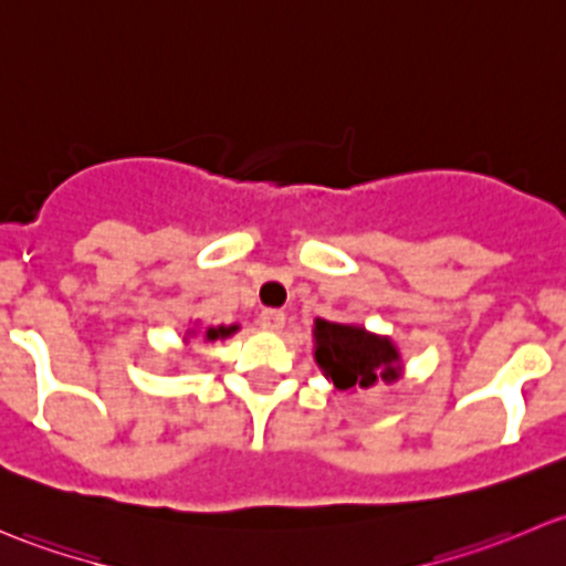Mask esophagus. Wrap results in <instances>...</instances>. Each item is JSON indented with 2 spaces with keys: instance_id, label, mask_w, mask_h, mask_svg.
Segmentation results:
<instances>
[{
  "instance_id": "1",
  "label": "esophagus",
  "mask_w": 566,
  "mask_h": 566,
  "mask_svg": "<svg viewBox=\"0 0 566 566\" xmlns=\"http://www.w3.org/2000/svg\"><path fill=\"white\" fill-rule=\"evenodd\" d=\"M284 323H287V317H284V312L279 310H265L260 315V328L265 331H282Z\"/></svg>"
}]
</instances>
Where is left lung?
I'll return each mask as SVG.
<instances>
[{
	"instance_id": "8db88e82",
	"label": "left lung",
	"mask_w": 566,
	"mask_h": 566,
	"mask_svg": "<svg viewBox=\"0 0 566 566\" xmlns=\"http://www.w3.org/2000/svg\"><path fill=\"white\" fill-rule=\"evenodd\" d=\"M315 361L339 391L369 389L378 380L399 378V350L389 336L369 334L361 325L315 323Z\"/></svg>"
}]
</instances>
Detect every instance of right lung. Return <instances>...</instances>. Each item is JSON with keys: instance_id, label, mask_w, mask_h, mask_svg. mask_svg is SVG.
Masks as SVG:
<instances>
[{"instance_id": "1", "label": "right lung", "mask_w": 566, "mask_h": 566, "mask_svg": "<svg viewBox=\"0 0 566 566\" xmlns=\"http://www.w3.org/2000/svg\"><path fill=\"white\" fill-rule=\"evenodd\" d=\"M238 325H219V328H208L205 331V342H216V339H227L230 334H235Z\"/></svg>"}]
</instances>
